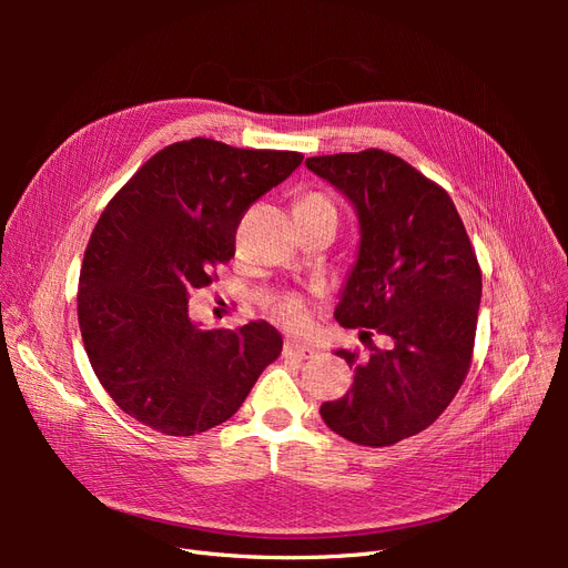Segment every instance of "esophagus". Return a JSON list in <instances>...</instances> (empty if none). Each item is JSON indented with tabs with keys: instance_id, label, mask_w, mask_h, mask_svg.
<instances>
[{
	"instance_id": "1",
	"label": "esophagus",
	"mask_w": 568,
	"mask_h": 568,
	"mask_svg": "<svg viewBox=\"0 0 568 568\" xmlns=\"http://www.w3.org/2000/svg\"><path fill=\"white\" fill-rule=\"evenodd\" d=\"M284 353H286V355H294V357H298V359L315 357V348L311 346V343L296 341V338H288V341L284 343Z\"/></svg>"
}]
</instances>
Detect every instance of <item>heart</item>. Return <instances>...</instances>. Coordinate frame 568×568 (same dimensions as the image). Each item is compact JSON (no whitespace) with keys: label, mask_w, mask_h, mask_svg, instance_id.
<instances>
[{"label":"heart","mask_w":568,"mask_h":568,"mask_svg":"<svg viewBox=\"0 0 568 568\" xmlns=\"http://www.w3.org/2000/svg\"><path fill=\"white\" fill-rule=\"evenodd\" d=\"M298 209H301V211H336V209H334V201H332L329 196H326V194H320V192H311L307 196H303L301 203H298ZM277 315H280L282 322H286V324H291V326H296V324H301L303 317H305V305H303L301 298L288 296V298H284V301L277 305Z\"/></svg>","instance_id":"b5f03b06"}]
</instances>
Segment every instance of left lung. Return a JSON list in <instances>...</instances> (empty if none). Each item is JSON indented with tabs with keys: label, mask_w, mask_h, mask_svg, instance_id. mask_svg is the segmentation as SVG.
I'll use <instances>...</instances> for the list:
<instances>
[{
	"label": "left lung",
	"mask_w": 568,
	"mask_h": 568,
	"mask_svg": "<svg viewBox=\"0 0 568 568\" xmlns=\"http://www.w3.org/2000/svg\"><path fill=\"white\" fill-rule=\"evenodd\" d=\"M351 201L355 263L334 317L388 338L353 367V386L320 415L351 443L384 448L432 426L471 365L480 270L453 199L393 153L369 149L305 161ZM369 332H359L367 336Z\"/></svg>",
	"instance_id": "1"
}]
</instances>
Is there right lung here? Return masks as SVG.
<instances>
[{
  "instance_id": "right-lung-1",
  "label": "right lung",
  "mask_w": 568,
  "mask_h": 568,
  "mask_svg": "<svg viewBox=\"0 0 568 568\" xmlns=\"http://www.w3.org/2000/svg\"><path fill=\"white\" fill-rule=\"evenodd\" d=\"M301 161L296 151L196 136L149 159L101 213L78 320L97 379L125 415L165 436L203 434L234 417L280 357L284 341L270 322L203 329L189 317V296L234 257L248 205Z\"/></svg>"
}]
</instances>
